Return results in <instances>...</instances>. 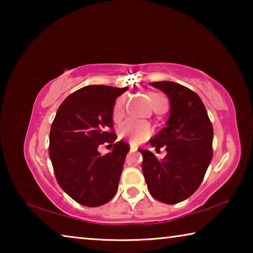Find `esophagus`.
Wrapping results in <instances>:
<instances>
[{
	"label": "esophagus",
	"mask_w": 253,
	"mask_h": 253,
	"mask_svg": "<svg viewBox=\"0 0 253 253\" xmlns=\"http://www.w3.org/2000/svg\"><path fill=\"white\" fill-rule=\"evenodd\" d=\"M130 151L131 152L137 151V146H135V145H130Z\"/></svg>",
	"instance_id": "1"
}]
</instances>
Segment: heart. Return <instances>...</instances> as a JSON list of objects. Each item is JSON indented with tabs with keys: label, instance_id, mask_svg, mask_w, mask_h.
<instances>
[{
	"label": "heart",
	"instance_id": "heart-1",
	"mask_svg": "<svg viewBox=\"0 0 253 253\" xmlns=\"http://www.w3.org/2000/svg\"><path fill=\"white\" fill-rule=\"evenodd\" d=\"M149 99L152 101L153 108L161 106L163 104H168L165 96L161 93L151 92L149 93ZM123 107H124V98H118L115 102L113 109V119L118 121L123 116ZM152 134V126L147 122L134 121V119H127L118 128V135L121 138H126L132 144H139L143 140L148 138Z\"/></svg>",
	"mask_w": 253,
	"mask_h": 253
}]
</instances>
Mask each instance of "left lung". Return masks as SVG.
<instances>
[{
    "instance_id": "obj_1",
    "label": "left lung",
    "mask_w": 253,
    "mask_h": 253,
    "mask_svg": "<svg viewBox=\"0 0 253 253\" xmlns=\"http://www.w3.org/2000/svg\"><path fill=\"white\" fill-rule=\"evenodd\" d=\"M169 97V117L165 127L149 140L158 153L165 147L163 160L146 149L142 169L149 193L166 204L186 200L198 190L211 163L213 127L208 111L194 91L173 81L151 84Z\"/></svg>"
}]
</instances>
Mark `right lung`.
<instances>
[{
  "label": "right lung",
  "mask_w": 253,
  "mask_h": 253,
  "mask_svg": "<svg viewBox=\"0 0 253 253\" xmlns=\"http://www.w3.org/2000/svg\"><path fill=\"white\" fill-rule=\"evenodd\" d=\"M128 87L91 84L68 96L50 129L49 155L55 178L66 193L84 207L105 204L116 194L127 153L125 142L115 143L113 109ZM114 145L100 156L99 145Z\"/></svg>",
  "instance_id": "right-lung-1"
}]
</instances>
